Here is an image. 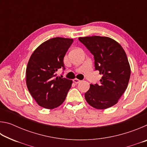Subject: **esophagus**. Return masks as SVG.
I'll list each match as a JSON object with an SVG mask.
<instances>
[{
  "label": "esophagus",
  "instance_id": "34e87169",
  "mask_svg": "<svg viewBox=\"0 0 147 147\" xmlns=\"http://www.w3.org/2000/svg\"><path fill=\"white\" fill-rule=\"evenodd\" d=\"M73 82L75 84H78L79 82H80V80H78V79H77V78H75V79L73 80Z\"/></svg>",
  "mask_w": 147,
  "mask_h": 147
}]
</instances>
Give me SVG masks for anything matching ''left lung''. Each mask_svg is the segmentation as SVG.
<instances>
[{
  "mask_svg": "<svg viewBox=\"0 0 147 147\" xmlns=\"http://www.w3.org/2000/svg\"><path fill=\"white\" fill-rule=\"evenodd\" d=\"M78 39L93 55L95 70L102 74L100 84H91L85 93L86 101L98 109L114 106L127 88L130 77L125 52L121 45L108 37L95 36Z\"/></svg>",
  "mask_w": 147,
  "mask_h": 147,
  "instance_id": "1",
  "label": "left lung"
}]
</instances>
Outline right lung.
<instances>
[{
	"instance_id": "obj_1",
	"label": "right lung",
	"mask_w": 147,
	"mask_h": 147,
	"mask_svg": "<svg viewBox=\"0 0 147 147\" xmlns=\"http://www.w3.org/2000/svg\"><path fill=\"white\" fill-rule=\"evenodd\" d=\"M73 39L54 38L44 42L35 50L26 70V86L39 106L56 108L63 102L73 81L56 77L59 69L64 71L63 58Z\"/></svg>"
}]
</instances>
